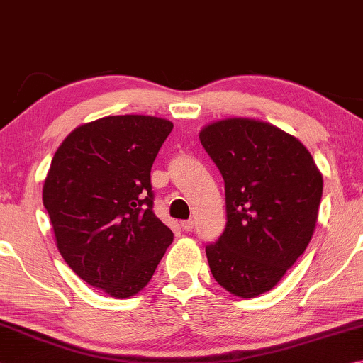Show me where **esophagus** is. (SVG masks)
<instances>
[{"mask_svg": "<svg viewBox=\"0 0 363 363\" xmlns=\"http://www.w3.org/2000/svg\"><path fill=\"white\" fill-rule=\"evenodd\" d=\"M182 228H183V231H186V233L193 231V228H194V220H186V221H182Z\"/></svg>", "mask_w": 363, "mask_h": 363, "instance_id": "34e87169", "label": "esophagus"}]
</instances>
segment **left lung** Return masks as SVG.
Wrapping results in <instances>:
<instances>
[{"label":"left lung","mask_w":363,"mask_h":363,"mask_svg":"<svg viewBox=\"0 0 363 363\" xmlns=\"http://www.w3.org/2000/svg\"><path fill=\"white\" fill-rule=\"evenodd\" d=\"M201 143L225 180L223 234L206 247L212 276L239 298L274 289L306 250L323 178L300 140L255 118L204 125Z\"/></svg>","instance_id":"obj_1"}]
</instances>
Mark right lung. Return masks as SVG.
<instances>
[{"mask_svg": "<svg viewBox=\"0 0 363 363\" xmlns=\"http://www.w3.org/2000/svg\"><path fill=\"white\" fill-rule=\"evenodd\" d=\"M174 129L145 114L81 124L57 148L43 185L57 249L82 281L125 300L142 291L174 233L152 212L151 167Z\"/></svg>", "mask_w": 363, "mask_h": 363, "instance_id": "add662e5", "label": "right lung"}]
</instances>
